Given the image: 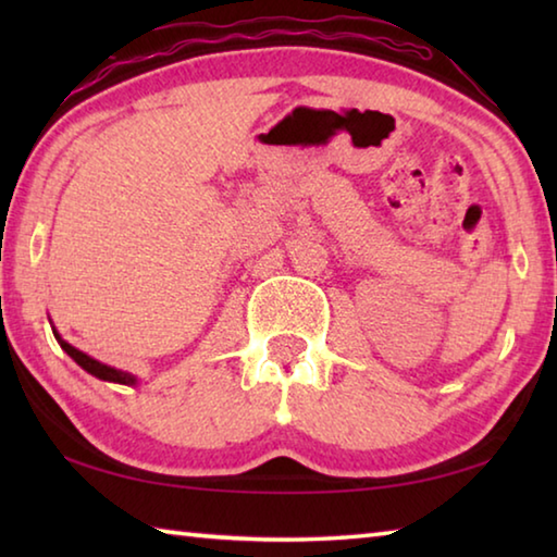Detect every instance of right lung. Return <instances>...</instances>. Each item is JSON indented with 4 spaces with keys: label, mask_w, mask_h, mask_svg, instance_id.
Returning a JSON list of instances; mask_svg holds the SVG:
<instances>
[{
    "label": "right lung",
    "mask_w": 557,
    "mask_h": 557,
    "mask_svg": "<svg viewBox=\"0 0 557 557\" xmlns=\"http://www.w3.org/2000/svg\"><path fill=\"white\" fill-rule=\"evenodd\" d=\"M53 336L59 338V344H61L63 351L69 354V356L73 358V361L81 366V369H86L90 375H96V379H100V381H110V383H125V385L135 383V375H129V373H125V371H117V369H110V366L96 361V358H90L88 354L78 351V348L71 346L69 342H63V338H61L59 334H55V332H53Z\"/></svg>",
    "instance_id": "obj_1"
}]
</instances>
